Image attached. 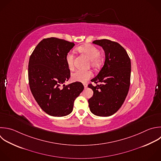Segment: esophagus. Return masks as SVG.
Segmentation results:
<instances>
[{
    "instance_id": "esophagus-1",
    "label": "esophagus",
    "mask_w": 161,
    "mask_h": 161,
    "mask_svg": "<svg viewBox=\"0 0 161 161\" xmlns=\"http://www.w3.org/2000/svg\"><path fill=\"white\" fill-rule=\"evenodd\" d=\"M83 85H84V88H87V84L86 83H84Z\"/></svg>"
}]
</instances>
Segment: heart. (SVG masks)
Listing matches in <instances>:
<instances>
[{"label": "heart", "instance_id": "obj_1", "mask_svg": "<svg viewBox=\"0 0 161 161\" xmlns=\"http://www.w3.org/2000/svg\"><path fill=\"white\" fill-rule=\"evenodd\" d=\"M77 50L79 52L85 55L91 60V65L92 67H97L100 64V51L96 47L92 45L87 44L79 47L77 48ZM74 55L70 52L68 53L65 57V62L67 66L70 70L72 69L74 67ZM92 76V74L89 70H77L72 74L71 79L74 82H86Z\"/></svg>", "mask_w": 161, "mask_h": 161}]
</instances>
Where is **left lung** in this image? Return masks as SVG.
I'll use <instances>...</instances> for the list:
<instances>
[{
    "instance_id": "left-lung-1",
    "label": "left lung",
    "mask_w": 161,
    "mask_h": 161,
    "mask_svg": "<svg viewBox=\"0 0 161 161\" xmlns=\"http://www.w3.org/2000/svg\"><path fill=\"white\" fill-rule=\"evenodd\" d=\"M92 43L103 48L105 61L91 82L101 83L88 87L93 96L88 100L91 113L98 116H109L122 106L128 94L131 75V61L126 51L118 43L109 40H95Z\"/></svg>"
}]
</instances>
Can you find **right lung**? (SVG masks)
Listing matches in <instances>:
<instances>
[{
    "mask_svg": "<svg viewBox=\"0 0 161 161\" xmlns=\"http://www.w3.org/2000/svg\"><path fill=\"white\" fill-rule=\"evenodd\" d=\"M74 45L57 38L43 39L30 58L31 91L40 108L50 116L61 117L71 113L75 99L84 90L81 82L64 84L70 78L65 57Z\"/></svg>",
    "mask_w": 161,
    "mask_h": 161,
    "instance_id": "add662e5",
    "label": "right lung"
}]
</instances>
